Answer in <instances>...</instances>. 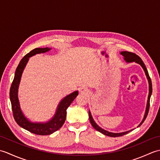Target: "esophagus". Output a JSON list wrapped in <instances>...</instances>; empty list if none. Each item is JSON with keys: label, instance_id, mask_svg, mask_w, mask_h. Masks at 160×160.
Here are the masks:
<instances>
[{"label": "esophagus", "instance_id": "obj_1", "mask_svg": "<svg viewBox=\"0 0 160 160\" xmlns=\"http://www.w3.org/2000/svg\"><path fill=\"white\" fill-rule=\"evenodd\" d=\"M80 92L81 93H83V94H87L88 90L86 89V88L82 87V88H81V89H80Z\"/></svg>", "mask_w": 160, "mask_h": 160}]
</instances>
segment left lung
Returning <instances> with one entry per match:
<instances>
[{"label":"left lung","mask_w":160,"mask_h":160,"mask_svg":"<svg viewBox=\"0 0 160 160\" xmlns=\"http://www.w3.org/2000/svg\"><path fill=\"white\" fill-rule=\"evenodd\" d=\"M120 54L122 56H124V60L126 61V62L127 63H131V62H135L140 64V65L142 67V69H144L146 76H147L148 82V100H147V107H146V111H145V113L144 115L143 120H142V122H140V124L138 126V127L141 126V124L143 123L144 121L145 120L146 118H147L148 113V110H149V106H150V98L152 94V82H151V78L149 77L148 75V72L147 69V67H146L144 63L143 62V61L142 60V59L139 57L138 55H136L135 53H131V52H121ZM89 120L91 125L93 126V127L97 130L98 131L100 132L101 133H102L105 135H107V136L109 137H120V136H122V135L127 134L128 132H129L130 131H132L133 129H131L130 131H124V132H109L108 131L104 130V129L100 127H99L96 122H95L94 120L93 119L92 115H91V113L90 111H89Z\"/></svg>","instance_id":"obj_1"}]
</instances>
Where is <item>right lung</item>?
<instances>
[{"instance_id": "obj_1", "label": "right lung", "mask_w": 160, "mask_h": 160, "mask_svg": "<svg viewBox=\"0 0 160 160\" xmlns=\"http://www.w3.org/2000/svg\"><path fill=\"white\" fill-rule=\"evenodd\" d=\"M51 49H52L49 47L36 48L22 58L18 66L16 68L14 78H13L9 92L13 115L17 124L25 130L40 135H51L62 127L66 120L67 108L70 106V104L72 103V102L78 95V91H76L61 100L58 105L55 114L49 120L45 122H33L30 121L22 113L20 106L18 91L23 71L30 57L35 56L36 54L46 53Z\"/></svg>"}]
</instances>
